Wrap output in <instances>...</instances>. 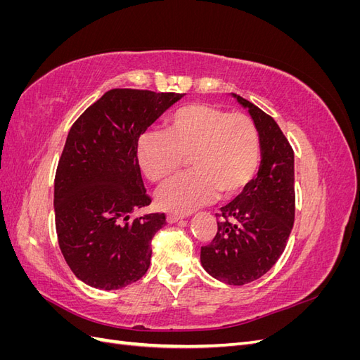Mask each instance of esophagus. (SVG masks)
Instances as JSON below:
<instances>
[{
  "label": "esophagus",
  "mask_w": 360,
  "mask_h": 360,
  "mask_svg": "<svg viewBox=\"0 0 360 360\" xmlns=\"http://www.w3.org/2000/svg\"><path fill=\"white\" fill-rule=\"evenodd\" d=\"M181 219H183V217L179 216V214H168V216H167L168 224H176V222H180Z\"/></svg>",
  "instance_id": "esophagus-1"
}]
</instances>
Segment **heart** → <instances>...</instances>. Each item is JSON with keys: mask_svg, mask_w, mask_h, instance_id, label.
Masks as SVG:
<instances>
[{"mask_svg": "<svg viewBox=\"0 0 360 360\" xmlns=\"http://www.w3.org/2000/svg\"><path fill=\"white\" fill-rule=\"evenodd\" d=\"M191 156L193 171L169 180L156 193L162 210L188 214L217 198L243 192L259 165V138L252 120L207 103L183 106L172 114L169 130L139 136L136 159L150 181H162Z\"/></svg>", "mask_w": 360, "mask_h": 360, "instance_id": "obj_1", "label": "heart"}]
</instances>
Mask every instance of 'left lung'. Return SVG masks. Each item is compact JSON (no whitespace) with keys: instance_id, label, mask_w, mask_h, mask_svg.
Masks as SVG:
<instances>
[{"instance_id":"obj_1","label":"left lung","mask_w":360,"mask_h":360,"mask_svg":"<svg viewBox=\"0 0 360 360\" xmlns=\"http://www.w3.org/2000/svg\"><path fill=\"white\" fill-rule=\"evenodd\" d=\"M246 108L259 138L257 177L216 214L217 233L201 248V266L228 285L249 284L275 266L294 224V153L276 122L233 93Z\"/></svg>"}]
</instances>
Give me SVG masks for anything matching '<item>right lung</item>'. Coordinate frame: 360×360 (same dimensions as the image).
<instances>
[{"label": "right lung", "instance_id": "obj_1", "mask_svg": "<svg viewBox=\"0 0 360 360\" xmlns=\"http://www.w3.org/2000/svg\"><path fill=\"white\" fill-rule=\"evenodd\" d=\"M183 96L110 90L70 127L53 183V210L63 257L84 284L110 291L146 275L151 238L167 221L163 213L134 216L151 202L136 144Z\"/></svg>", "mask_w": 360, "mask_h": 360}]
</instances>
